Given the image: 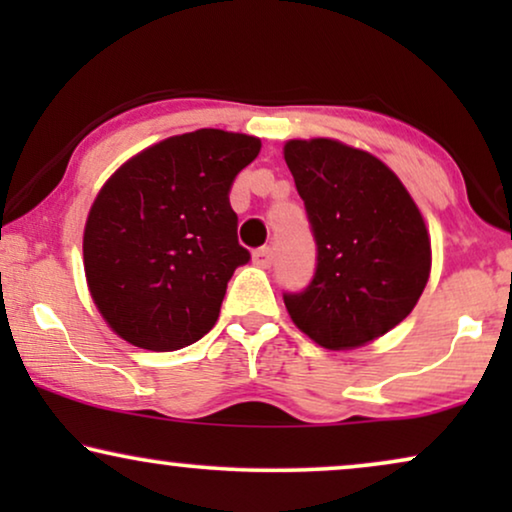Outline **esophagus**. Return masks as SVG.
<instances>
[{
    "label": "esophagus",
    "instance_id": "esophagus-1",
    "mask_svg": "<svg viewBox=\"0 0 512 512\" xmlns=\"http://www.w3.org/2000/svg\"><path fill=\"white\" fill-rule=\"evenodd\" d=\"M272 256H275V254H272L270 247H261V249L254 251V263L261 265V268H270Z\"/></svg>",
    "mask_w": 512,
    "mask_h": 512
}]
</instances>
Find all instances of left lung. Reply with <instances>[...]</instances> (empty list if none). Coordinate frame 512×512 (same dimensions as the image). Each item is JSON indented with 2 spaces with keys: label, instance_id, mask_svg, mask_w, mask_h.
<instances>
[{
  "label": "left lung",
  "instance_id": "1",
  "mask_svg": "<svg viewBox=\"0 0 512 512\" xmlns=\"http://www.w3.org/2000/svg\"><path fill=\"white\" fill-rule=\"evenodd\" d=\"M286 165L305 202L317 265L286 291L293 324L326 349L380 338L412 312L431 272V240L405 186L382 160L333 139H293Z\"/></svg>",
  "mask_w": 512,
  "mask_h": 512
}]
</instances>
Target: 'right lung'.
Returning a JSON list of instances; mask_svg holds the SVG:
<instances>
[{"label": "right lung", "instance_id": "right-lung-1", "mask_svg": "<svg viewBox=\"0 0 512 512\" xmlns=\"http://www.w3.org/2000/svg\"><path fill=\"white\" fill-rule=\"evenodd\" d=\"M261 139L223 130L170 137L125 163L90 207L83 265L97 310L130 345L174 352L212 331L237 242L230 188Z\"/></svg>", "mask_w": 512, "mask_h": 512}]
</instances>
